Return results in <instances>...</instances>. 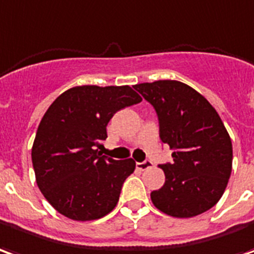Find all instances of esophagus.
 Returning a JSON list of instances; mask_svg holds the SVG:
<instances>
[{
  "mask_svg": "<svg viewBox=\"0 0 254 254\" xmlns=\"http://www.w3.org/2000/svg\"><path fill=\"white\" fill-rule=\"evenodd\" d=\"M151 166H153V164H151L150 161H145V162H138V164H136V169L146 170L149 169V168H151Z\"/></svg>",
  "mask_w": 254,
  "mask_h": 254,
  "instance_id": "esophagus-1",
  "label": "esophagus"
}]
</instances>
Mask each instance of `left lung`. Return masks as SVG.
Instances as JSON below:
<instances>
[{
	"label": "left lung",
	"mask_w": 254,
	"mask_h": 254,
	"mask_svg": "<svg viewBox=\"0 0 254 254\" xmlns=\"http://www.w3.org/2000/svg\"><path fill=\"white\" fill-rule=\"evenodd\" d=\"M153 105L161 140L173 151V162L160 165L162 188L150 193L166 215L192 218L219 201L233 166L230 135L215 108L190 85L158 79L134 86Z\"/></svg>",
	"instance_id": "obj_1"
}]
</instances>
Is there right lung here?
Masks as SVG:
<instances>
[{
    "label": "right lung",
    "instance_id": "add662e5",
    "mask_svg": "<svg viewBox=\"0 0 254 254\" xmlns=\"http://www.w3.org/2000/svg\"><path fill=\"white\" fill-rule=\"evenodd\" d=\"M140 101L128 85H82L67 89L46 111L33 140L32 165L39 190L59 214L86 222L116 207L135 161L112 160L99 149L112 116Z\"/></svg>",
    "mask_w": 254,
    "mask_h": 254
}]
</instances>
